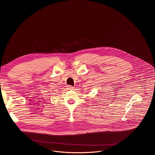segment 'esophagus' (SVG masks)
<instances>
[{
  "mask_svg": "<svg viewBox=\"0 0 155 155\" xmlns=\"http://www.w3.org/2000/svg\"><path fill=\"white\" fill-rule=\"evenodd\" d=\"M67 89H68V90H72V89H74V87H73V86H71V85H68V86H67Z\"/></svg>",
  "mask_w": 155,
  "mask_h": 155,
  "instance_id": "obj_1",
  "label": "esophagus"
}]
</instances>
